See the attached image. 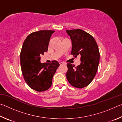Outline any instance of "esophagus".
<instances>
[{
  "label": "esophagus",
  "mask_w": 122,
  "mask_h": 122,
  "mask_svg": "<svg viewBox=\"0 0 122 122\" xmlns=\"http://www.w3.org/2000/svg\"><path fill=\"white\" fill-rule=\"evenodd\" d=\"M60 65H66V64L65 63H64V62H60Z\"/></svg>",
  "instance_id": "esophagus-1"
}]
</instances>
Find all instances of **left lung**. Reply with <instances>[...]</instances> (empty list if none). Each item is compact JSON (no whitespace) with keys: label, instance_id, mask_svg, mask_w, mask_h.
<instances>
[{"label":"left lung","instance_id":"obj_1","mask_svg":"<svg viewBox=\"0 0 122 122\" xmlns=\"http://www.w3.org/2000/svg\"><path fill=\"white\" fill-rule=\"evenodd\" d=\"M71 40V54L76 57L81 56V63L75 67L67 64L66 77L72 86L77 88L86 87L93 80L100 62L97 44L90 34L81 29L67 30Z\"/></svg>","mask_w":122,"mask_h":122}]
</instances>
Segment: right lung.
Masks as SVG:
<instances>
[{"label": "right lung", "mask_w": 122, "mask_h": 122, "mask_svg": "<svg viewBox=\"0 0 122 122\" xmlns=\"http://www.w3.org/2000/svg\"><path fill=\"white\" fill-rule=\"evenodd\" d=\"M55 30H42L32 33L27 37L20 53L22 75L26 83L36 92H44L51 87L54 75L60 64L40 62L41 55L48 51L51 36Z\"/></svg>", "instance_id": "add662e5"}]
</instances>
